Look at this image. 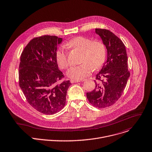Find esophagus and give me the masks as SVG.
Instances as JSON below:
<instances>
[{
    "label": "esophagus",
    "instance_id": "1",
    "mask_svg": "<svg viewBox=\"0 0 152 152\" xmlns=\"http://www.w3.org/2000/svg\"><path fill=\"white\" fill-rule=\"evenodd\" d=\"M80 81H84V80H74V79H71L70 80V82L71 83H76V82H79Z\"/></svg>",
    "mask_w": 152,
    "mask_h": 152
}]
</instances>
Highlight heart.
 <instances>
[{
    "label": "heart",
    "instance_id": "1",
    "mask_svg": "<svg viewBox=\"0 0 152 152\" xmlns=\"http://www.w3.org/2000/svg\"><path fill=\"white\" fill-rule=\"evenodd\" d=\"M69 48L82 50L80 64L72 66L67 72L68 76L73 79L80 80L88 76L92 70H96L103 66L106 57V47L103 41L94 40L84 36L71 39L66 43ZM56 60L62 69H67L70 64L68 53L64 47L56 52Z\"/></svg>",
    "mask_w": 152,
    "mask_h": 152
}]
</instances>
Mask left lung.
<instances>
[{
  "label": "left lung",
  "instance_id": "obj_1",
  "mask_svg": "<svg viewBox=\"0 0 152 152\" xmlns=\"http://www.w3.org/2000/svg\"><path fill=\"white\" fill-rule=\"evenodd\" d=\"M106 45L107 60L102 69L96 75L95 88L86 93L93 106L106 108L113 105L122 95L130 73L125 45L113 33L104 28H95Z\"/></svg>",
  "mask_w": 152,
  "mask_h": 152
}]
</instances>
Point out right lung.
Masks as SVG:
<instances>
[{"label":"right lung","instance_id":"add662e5","mask_svg":"<svg viewBox=\"0 0 152 152\" xmlns=\"http://www.w3.org/2000/svg\"><path fill=\"white\" fill-rule=\"evenodd\" d=\"M61 38L44 35L32 39L24 48L19 66V85L29 104L45 115H53L66 104L70 80L56 60L57 44Z\"/></svg>","mask_w":152,"mask_h":152}]
</instances>
